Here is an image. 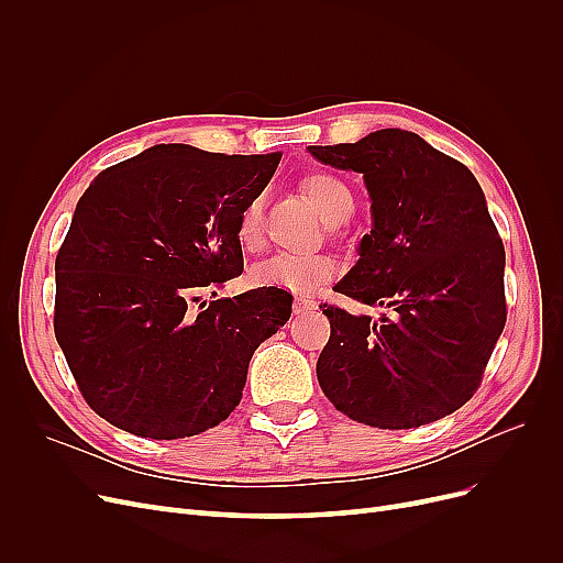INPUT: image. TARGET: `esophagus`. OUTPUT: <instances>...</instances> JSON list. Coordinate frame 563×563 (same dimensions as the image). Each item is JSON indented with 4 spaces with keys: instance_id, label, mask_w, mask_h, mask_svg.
I'll return each mask as SVG.
<instances>
[{
    "instance_id": "obj_1",
    "label": "esophagus",
    "mask_w": 563,
    "mask_h": 563,
    "mask_svg": "<svg viewBox=\"0 0 563 563\" xmlns=\"http://www.w3.org/2000/svg\"><path fill=\"white\" fill-rule=\"evenodd\" d=\"M312 310H317V302L312 298H296V305H294L296 314H308Z\"/></svg>"
}]
</instances>
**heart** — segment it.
Instances as JSON below:
<instances>
[{"label":"heart","mask_w":563,"mask_h":563,"mask_svg":"<svg viewBox=\"0 0 563 563\" xmlns=\"http://www.w3.org/2000/svg\"><path fill=\"white\" fill-rule=\"evenodd\" d=\"M302 192L314 203L329 225H340L354 211V197L350 187L333 174L314 172L302 178ZM236 240L244 249H258L263 240V203L251 199L236 220ZM335 261L329 255H275L251 272L255 286H275L291 294H312L335 277Z\"/></svg>","instance_id":"1"}]
</instances>
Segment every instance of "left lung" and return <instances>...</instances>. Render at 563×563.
Returning a JSON list of instances; mask_svg holds the SVG:
<instances>
[{"label": "left lung", "mask_w": 563, "mask_h": 563, "mask_svg": "<svg viewBox=\"0 0 563 563\" xmlns=\"http://www.w3.org/2000/svg\"><path fill=\"white\" fill-rule=\"evenodd\" d=\"M310 152L364 174L371 192L373 230L333 291L387 310L371 321L323 302L331 321L317 362L323 395L340 413L383 430L457 411L479 389L507 321L505 246L479 183L401 129Z\"/></svg>", "instance_id": "obj_1"}]
</instances>
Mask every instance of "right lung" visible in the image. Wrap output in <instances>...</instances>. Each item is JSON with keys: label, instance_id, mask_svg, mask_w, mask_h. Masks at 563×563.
I'll use <instances>...</instances> for the list:
<instances>
[{"label": "right lung", "instance_id": "obj_1", "mask_svg": "<svg viewBox=\"0 0 563 563\" xmlns=\"http://www.w3.org/2000/svg\"><path fill=\"white\" fill-rule=\"evenodd\" d=\"M279 159L155 145L81 195L56 255L54 331L84 401L114 428L183 439L240 404L294 298L263 286L192 302L242 275L236 220Z\"/></svg>", "mask_w": 563, "mask_h": 563}]
</instances>
